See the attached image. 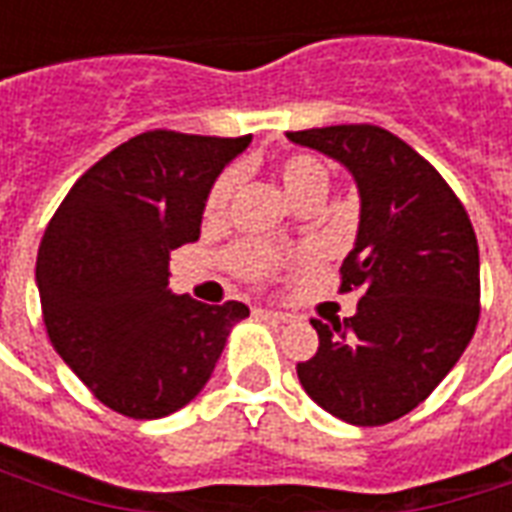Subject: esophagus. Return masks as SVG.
Instances as JSON below:
<instances>
[{
    "mask_svg": "<svg viewBox=\"0 0 512 512\" xmlns=\"http://www.w3.org/2000/svg\"><path fill=\"white\" fill-rule=\"evenodd\" d=\"M255 315L257 318H263V321H271V323H288V318H290V315H285V312L266 310V307H257Z\"/></svg>",
    "mask_w": 512,
    "mask_h": 512,
    "instance_id": "obj_1",
    "label": "esophagus"
}]
</instances>
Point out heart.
Segmentation results:
<instances>
[{"instance_id":"heart-1","label":"heart","mask_w":512,"mask_h":512,"mask_svg":"<svg viewBox=\"0 0 512 512\" xmlns=\"http://www.w3.org/2000/svg\"><path fill=\"white\" fill-rule=\"evenodd\" d=\"M279 180L288 191L293 200L299 205H307V202H321V197L326 194V186H329V169L323 161H318L315 156H304V153H293V156H285L279 161ZM235 189V175L233 172H222L219 178L213 180L211 191L205 197V208H202V216L205 222H219L224 213H227V205H230V197H233ZM290 257L271 249L266 244H257V241H244V244H235L227 255V263L233 268L238 277L244 279H266L271 277L274 271L288 263Z\"/></svg>"}]
</instances>
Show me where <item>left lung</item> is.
<instances>
[{"label": "left lung", "mask_w": 512, "mask_h": 512, "mask_svg": "<svg viewBox=\"0 0 512 512\" xmlns=\"http://www.w3.org/2000/svg\"><path fill=\"white\" fill-rule=\"evenodd\" d=\"M351 169L359 235L340 293L354 318L318 321V351L296 365L304 392L343 422H395L439 386L480 321V252L463 202L400 136L370 123L288 131Z\"/></svg>", "instance_id": "obj_1"}]
</instances>
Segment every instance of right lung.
Listing matches in <instances>:
<instances>
[{
    "mask_svg": "<svg viewBox=\"0 0 512 512\" xmlns=\"http://www.w3.org/2000/svg\"><path fill=\"white\" fill-rule=\"evenodd\" d=\"M252 136L145 131L84 172L38 249L43 323L54 351L104 406L131 419L183 408L208 384L241 301L169 290V255L200 238L202 208Z\"/></svg>",
    "mask_w": 512,
    "mask_h": 512,
    "instance_id": "1",
    "label": "right lung"
}]
</instances>
